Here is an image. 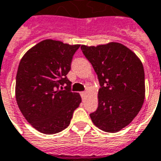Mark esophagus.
<instances>
[{
    "label": "esophagus",
    "mask_w": 161,
    "mask_h": 161,
    "mask_svg": "<svg viewBox=\"0 0 161 161\" xmlns=\"http://www.w3.org/2000/svg\"><path fill=\"white\" fill-rule=\"evenodd\" d=\"M80 96H81L82 99H85V98H86V97H87V92H86V91H83V92H81V93H80Z\"/></svg>",
    "instance_id": "1"
}]
</instances>
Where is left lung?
<instances>
[{"mask_svg": "<svg viewBox=\"0 0 161 161\" xmlns=\"http://www.w3.org/2000/svg\"><path fill=\"white\" fill-rule=\"evenodd\" d=\"M84 56L97 74L98 107L89 116L101 130L119 131L130 123L143 106L144 71L136 55L120 43L97 47L81 45Z\"/></svg>", "mask_w": 161, "mask_h": 161, "instance_id": "8db88e82", "label": "left lung"}]
</instances>
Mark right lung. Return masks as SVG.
I'll return each mask as SVG.
<instances>
[{"label":"right lung","instance_id":"1","mask_svg":"<svg viewBox=\"0 0 161 161\" xmlns=\"http://www.w3.org/2000/svg\"><path fill=\"white\" fill-rule=\"evenodd\" d=\"M80 45L45 40L29 49L18 65L16 99L24 117L41 133L52 135L69 126L81 97L66 77Z\"/></svg>","mask_w":161,"mask_h":161}]
</instances>
